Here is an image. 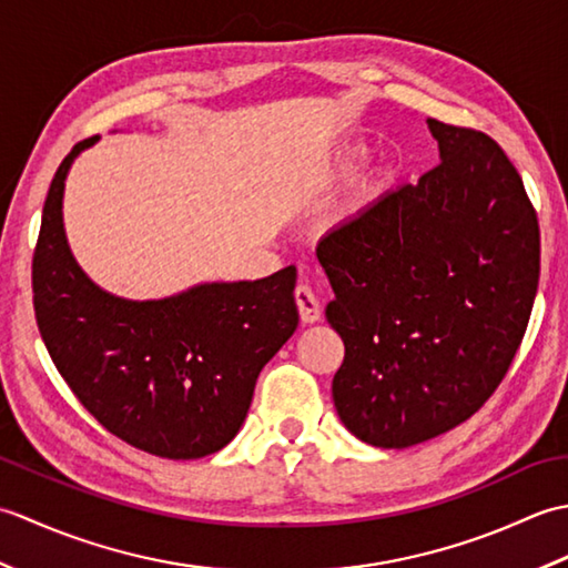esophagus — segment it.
<instances>
[{
	"mask_svg": "<svg viewBox=\"0 0 568 568\" xmlns=\"http://www.w3.org/2000/svg\"><path fill=\"white\" fill-rule=\"evenodd\" d=\"M295 303H297L300 320H303L305 324H312V322H317L322 317L320 300L315 297V293H312L307 285H297L295 287Z\"/></svg>",
	"mask_w": 568,
	"mask_h": 568,
	"instance_id": "34e87169",
	"label": "esophagus"
}]
</instances>
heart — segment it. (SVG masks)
Wrapping results in <instances>:
<instances>
[{"label": "heart", "instance_id": "b5f03b06", "mask_svg": "<svg viewBox=\"0 0 568 568\" xmlns=\"http://www.w3.org/2000/svg\"><path fill=\"white\" fill-rule=\"evenodd\" d=\"M366 159V149L364 146H354V149H348L346 151V155H344V165H346V171H356V168L361 165V161Z\"/></svg>", "mask_w": 568, "mask_h": 568}]
</instances>
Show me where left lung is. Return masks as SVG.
I'll list each match as a JSON object with an SVG mask.
<instances>
[{"label": "left lung", "instance_id": "8db88e82", "mask_svg": "<svg viewBox=\"0 0 568 568\" xmlns=\"http://www.w3.org/2000/svg\"><path fill=\"white\" fill-rule=\"evenodd\" d=\"M439 165L385 192L317 246L344 339L332 397L356 439L407 449L498 388L539 283V224L496 141L427 119Z\"/></svg>", "mask_w": 568, "mask_h": 568}]
</instances>
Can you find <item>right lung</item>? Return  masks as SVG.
<instances>
[{
	"label": "right lung",
	"instance_id": "right-lung-1",
	"mask_svg": "<svg viewBox=\"0 0 568 568\" xmlns=\"http://www.w3.org/2000/svg\"><path fill=\"white\" fill-rule=\"evenodd\" d=\"M98 141H80L48 190L33 253L39 332L70 390L114 437L161 458L210 456L236 437L261 368L297 329V271L161 300L102 291L63 224L70 168Z\"/></svg>",
	"mask_w": 568,
	"mask_h": 568
}]
</instances>
